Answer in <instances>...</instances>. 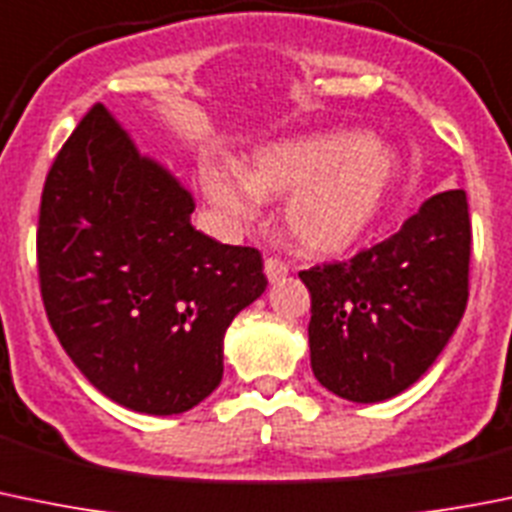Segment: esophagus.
Returning a JSON list of instances; mask_svg holds the SVG:
<instances>
[{"label": "esophagus", "instance_id": "esophagus-1", "mask_svg": "<svg viewBox=\"0 0 512 512\" xmlns=\"http://www.w3.org/2000/svg\"><path fill=\"white\" fill-rule=\"evenodd\" d=\"M287 272H290V265H287V262H282L280 257H267L265 260V275L270 282L282 280Z\"/></svg>", "mask_w": 512, "mask_h": 512}]
</instances>
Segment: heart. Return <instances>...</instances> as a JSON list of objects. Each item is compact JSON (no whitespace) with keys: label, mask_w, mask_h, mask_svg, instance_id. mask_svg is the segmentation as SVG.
<instances>
[{"label":"heart","mask_w":512,"mask_h":512,"mask_svg":"<svg viewBox=\"0 0 512 512\" xmlns=\"http://www.w3.org/2000/svg\"><path fill=\"white\" fill-rule=\"evenodd\" d=\"M393 180V155L355 135H312L277 142L242 170L205 162L202 190L227 222L255 217L260 200L285 197L282 227L300 250L337 255L355 245L380 215Z\"/></svg>","instance_id":"b5f03b06"}]
</instances>
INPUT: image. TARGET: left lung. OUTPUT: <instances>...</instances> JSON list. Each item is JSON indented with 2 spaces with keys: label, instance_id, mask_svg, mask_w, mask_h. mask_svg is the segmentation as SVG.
<instances>
[{
  "label": "left lung",
  "instance_id": "left-lung-1",
  "mask_svg": "<svg viewBox=\"0 0 512 512\" xmlns=\"http://www.w3.org/2000/svg\"><path fill=\"white\" fill-rule=\"evenodd\" d=\"M468 195H433L395 235L345 262L300 272L310 290V362L352 403L408 390L448 345L468 305Z\"/></svg>",
  "mask_w": 512,
  "mask_h": 512
}]
</instances>
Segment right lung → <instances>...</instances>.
Segmentation results:
<instances>
[{"label": "right lung", "mask_w": 512, "mask_h": 512, "mask_svg": "<svg viewBox=\"0 0 512 512\" xmlns=\"http://www.w3.org/2000/svg\"><path fill=\"white\" fill-rule=\"evenodd\" d=\"M192 195L94 104L49 167L37 227L44 310L102 395L147 415L195 408L222 380V340L265 292L255 247L192 227Z\"/></svg>", "instance_id": "add662e5"}]
</instances>
